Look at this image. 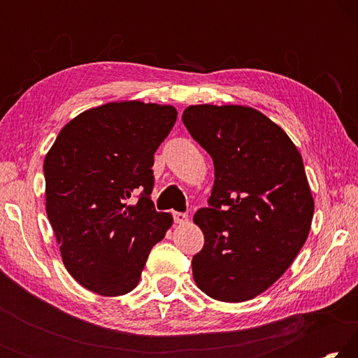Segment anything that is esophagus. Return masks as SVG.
Instances as JSON below:
<instances>
[{"label": "esophagus", "instance_id": "esophagus-1", "mask_svg": "<svg viewBox=\"0 0 358 358\" xmlns=\"http://www.w3.org/2000/svg\"><path fill=\"white\" fill-rule=\"evenodd\" d=\"M173 220H175V222H177V224H185V222H187V215L186 213H180V211H175Z\"/></svg>", "mask_w": 358, "mask_h": 358}]
</instances>
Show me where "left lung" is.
Returning <instances> with one entry per match:
<instances>
[{"label": "left lung", "instance_id": "left-lung-1", "mask_svg": "<svg viewBox=\"0 0 358 358\" xmlns=\"http://www.w3.org/2000/svg\"><path fill=\"white\" fill-rule=\"evenodd\" d=\"M181 120L215 166L208 207L194 215L205 237L194 281L215 300H251L280 280L310 234L314 201L301 156L256 108L189 106Z\"/></svg>", "mask_w": 358, "mask_h": 358}]
</instances>
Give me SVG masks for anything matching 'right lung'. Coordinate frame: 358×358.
Wrapping results in <instances>:
<instances>
[{
    "instance_id": "obj_1",
    "label": "right lung",
    "mask_w": 358,
    "mask_h": 358,
    "mask_svg": "<svg viewBox=\"0 0 358 358\" xmlns=\"http://www.w3.org/2000/svg\"><path fill=\"white\" fill-rule=\"evenodd\" d=\"M175 121L172 106L108 102L71 120L45 156L48 221L64 266L92 292H131L172 226L150 194L155 151Z\"/></svg>"
}]
</instances>
